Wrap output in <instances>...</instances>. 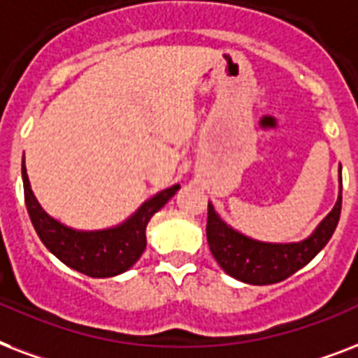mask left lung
Segmentation results:
<instances>
[{
	"mask_svg": "<svg viewBox=\"0 0 358 358\" xmlns=\"http://www.w3.org/2000/svg\"><path fill=\"white\" fill-rule=\"evenodd\" d=\"M336 205L314 229L299 243H263L239 234L218 217L213 203L207 210V243L220 267L234 278L252 285L282 282L299 268L308 265L334 234L342 210V166Z\"/></svg>",
	"mask_w": 358,
	"mask_h": 358,
	"instance_id": "1",
	"label": "left lung"
}]
</instances>
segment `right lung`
Here are the masks:
<instances>
[{
  "label": "right lung",
  "mask_w": 358,
  "mask_h": 358,
  "mask_svg": "<svg viewBox=\"0 0 358 358\" xmlns=\"http://www.w3.org/2000/svg\"><path fill=\"white\" fill-rule=\"evenodd\" d=\"M22 181L27 213L44 246L59 262L91 278H110L129 271L145 250V228L151 217L162 209L168 199L173 198V194L181 188L179 185H173L166 190H160L153 198L143 201L134 215H130L124 222L113 228L84 231L61 224L41 207L29 185L24 160Z\"/></svg>",
  "instance_id": "obj_1"
}]
</instances>
